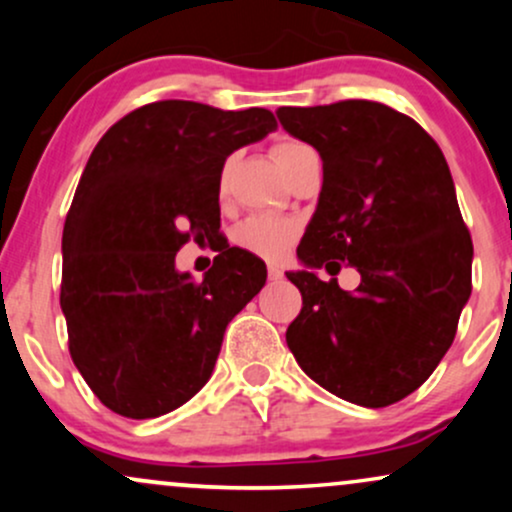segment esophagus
Segmentation results:
<instances>
[{
	"mask_svg": "<svg viewBox=\"0 0 512 512\" xmlns=\"http://www.w3.org/2000/svg\"><path fill=\"white\" fill-rule=\"evenodd\" d=\"M267 276H269V279H272V281H276V279H281V276H284V272H281V269L276 267V264H269V267H267Z\"/></svg>",
	"mask_w": 512,
	"mask_h": 512,
	"instance_id": "esophagus-1",
	"label": "esophagus"
}]
</instances>
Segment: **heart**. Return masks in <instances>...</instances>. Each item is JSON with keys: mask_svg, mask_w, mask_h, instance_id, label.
<instances>
[{"mask_svg": "<svg viewBox=\"0 0 512 512\" xmlns=\"http://www.w3.org/2000/svg\"><path fill=\"white\" fill-rule=\"evenodd\" d=\"M308 146L296 142V139H279L272 146V154L279 163L281 170L291 163V158L301 154ZM228 173H231V161L223 163L221 175H219V192L223 195L228 187ZM298 236V226L289 219H276V216H250L233 231V243L238 248L252 252V255L264 257V260H279L284 257L293 240Z\"/></svg>", "mask_w": 512, "mask_h": 512, "instance_id": "heart-1", "label": "heart"}]
</instances>
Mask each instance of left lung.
<instances>
[{
    "instance_id": "8db88e82",
    "label": "left lung",
    "mask_w": 512,
    "mask_h": 512,
    "mask_svg": "<svg viewBox=\"0 0 512 512\" xmlns=\"http://www.w3.org/2000/svg\"><path fill=\"white\" fill-rule=\"evenodd\" d=\"M281 127L315 146L322 192L289 272L303 308L286 344L317 385L387 407L428 380L472 293V236L443 151L409 115L375 101L279 108ZM325 266L330 282L316 279ZM354 266L362 284L338 289Z\"/></svg>"
}]
</instances>
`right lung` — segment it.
Wrapping results in <instances>:
<instances>
[{"mask_svg":"<svg viewBox=\"0 0 512 512\" xmlns=\"http://www.w3.org/2000/svg\"><path fill=\"white\" fill-rule=\"evenodd\" d=\"M274 127L264 108L156 101L88 158L64 221L60 305L74 366L115 414L154 419L195 397L226 325L267 281L248 250L226 245L202 281L175 269V252L219 236L223 163Z\"/></svg>","mask_w":512,"mask_h":512,"instance_id":"obj_1","label":"right lung"}]
</instances>
